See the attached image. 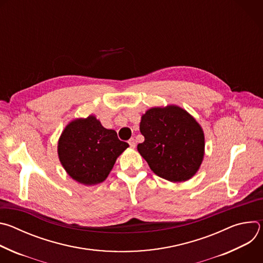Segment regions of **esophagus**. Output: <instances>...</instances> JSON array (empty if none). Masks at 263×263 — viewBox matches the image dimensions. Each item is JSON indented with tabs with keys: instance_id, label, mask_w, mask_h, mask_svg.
<instances>
[{
	"instance_id": "34e87169",
	"label": "esophagus",
	"mask_w": 263,
	"mask_h": 263,
	"mask_svg": "<svg viewBox=\"0 0 263 263\" xmlns=\"http://www.w3.org/2000/svg\"><path fill=\"white\" fill-rule=\"evenodd\" d=\"M128 142H129V144H130V146H131V147H133V148L135 147V145H136V142H135V139H134V138H131V139H130Z\"/></svg>"
}]
</instances>
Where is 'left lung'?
<instances>
[{
    "mask_svg": "<svg viewBox=\"0 0 263 263\" xmlns=\"http://www.w3.org/2000/svg\"><path fill=\"white\" fill-rule=\"evenodd\" d=\"M144 141L137 149L157 176L171 182L191 179L199 171L205 149L202 127L176 105L154 107L141 117Z\"/></svg>",
    "mask_w": 263,
    "mask_h": 263,
    "instance_id": "8db88e82",
    "label": "left lung"
}]
</instances>
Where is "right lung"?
Returning <instances> with one entry per match:
<instances>
[{
  "label": "right lung",
  "mask_w": 263,
  "mask_h": 263,
  "mask_svg": "<svg viewBox=\"0 0 263 263\" xmlns=\"http://www.w3.org/2000/svg\"><path fill=\"white\" fill-rule=\"evenodd\" d=\"M128 146L115 130L104 128L95 116H89L73 120L64 128L58 140V156L74 181L96 185L108 177Z\"/></svg>",
  "instance_id": "add662e5"
}]
</instances>
